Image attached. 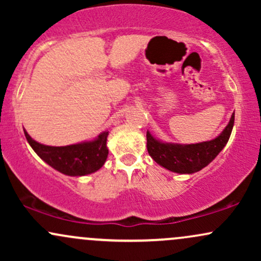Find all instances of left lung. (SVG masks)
Returning <instances> with one entry per match:
<instances>
[{
	"mask_svg": "<svg viewBox=\"0 0 261 261\" xmlns=\"http://www.w3.org/2000/svg\"><path fill=\"white\" fill-rule=\"evenodd\" d=\"M233 125H234V113L230 116L228 125L214 140L189 143V145L163 142L160 139H155L153 135L147 131L146 136H147L148 154L153 158L155 163L170 172L179 173V174H193L205 168L222 151L228 142Z\"/></svg>",
	"mask_w": 261,
	"mask_h": 261,
	"instance_id": "1",
	"label": "left lung"
}]
</instances>
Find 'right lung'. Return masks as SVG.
<instances>
[{"instance_id":"add662e5","label":"right lung","mask_w":261,"mask_h":261,"mask_svg":"<svg viewBox=\"0 0 261 261\" xmlns=\"http://www.w3.org/2000/svg\"><path fill=\"white\" fill-rule=\"evenodd\" d=\"M25 139L34 152L54 169L70 176H83L99 170L108 158L107 139L109 131H103L94 140L68 146H46L33 140L24 130Z\"/></svg>"}]
</instances>
